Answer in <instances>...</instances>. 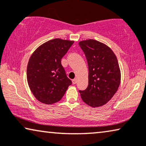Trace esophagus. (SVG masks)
Listing matches in <instances>:
<instances>
[{
	"label": "esophagus",
	"instance_id": "34e87169",
	"mask_svg": "<svg viewBox=\"0 0 146 146\" xmlns=\"http://www.w3.org/2000/svg\"><path fill=\"white\" fill-rule=\"evenodd\" d=\"M72 82H73V84H76L77 82V79H74L73 81H72Z\"/></svg>",
	"mask_w": 146,
	"mask_h": 146
}]
</instances>
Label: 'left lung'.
<instances>
[{
  "label": "left lung",
  "mask_w": 146,
  "mask_h": 146,
  "mask_svg": "<svg viewBox=\"0 0 146 146\" xmlns=\"http://www.w3.org/2000/svg\"><path fill=\"white\" fill-rule=\"evenodd\" d=\"M89 67V85L79 91L88 106L98 108L106 104L117 92L121 82V71L117 57L106 44L94 39L81 40Z\"/></svg>",
  "instance_id": "obj_1"
}]
</instances>
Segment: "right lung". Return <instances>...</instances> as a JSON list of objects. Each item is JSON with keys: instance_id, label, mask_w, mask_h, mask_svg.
Masks as SVG:
<instances>
[{"instance_id": "right-lung-1", "label": "right lung", "mask_w": 146, "mask_h": 146, "mask_svg": "<svg viewBox=\"0 0 146 146\" xmlns=\"http://www.w3.org/2000/svg\"><path fill=\"white\" fill-rule=\"evenodd\" d=\"M73 42L54 38L38 46L31 56L27 65V82L33 96L42 104L59 102L71 85L61 61Z\"/></svg>"}]
</instances>
